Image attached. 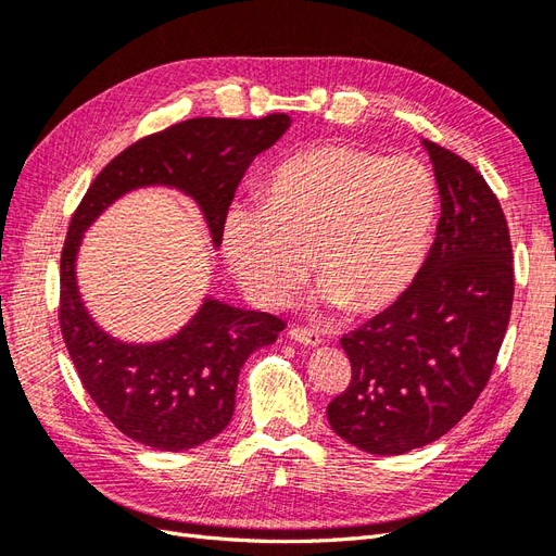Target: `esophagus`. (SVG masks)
Instances as JSON below:
<instances>
[{"label":"esophagus","instance_id":"1","mask_svg":"<svg viewBox=\"0 0 556 556\" xmlns=\"http://www.w3.org/2000/svg\"><path fill=\"white\" fill-rule=\"evenodd\" d=\"M290 339L299 345H308V348H317L319 343H323V339H319V333L313 331V329H306V327H292L290 329Z\"/></svg>","mask_w":556,"mask_h":556}]
</instances>
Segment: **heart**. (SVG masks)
<instances>
[{
  "label": "heart",
  "instance_id": "1",
  "mask_svg": "<svg viewBox=\"0 0 556 556\" xmlns=\"http://www.w3.org/2000/svg\"><path fill=\"white\" fill-rule=\"evenodd\" d=\"M435 182L422 162L323 143L268 174L264 204H237L223 250L241 288L282 306L313 268L317 299L348 313L390 304L422 264L435 215Z\"/></svg>",
  "mask_w": 556,
  "mask_h": 556
}]
</instances>
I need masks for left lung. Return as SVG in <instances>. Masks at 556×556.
Returning a JSON list of instances; mask_svg holds the SVG:
<instances>
[{"label": "left lung", "mask_w": 556, "mask_h": 556, "mask_svg": "<svg viewBox=\"0 0 556 556\" xmlns=\"http://www.w3.org/2000/svg\"><path fill=\"white\" fill-rule=\"evenodd\" d=\"M422 146L441 194L433 245L410 288L341 339L352 380L327 406L343 441L380 457L439 441L473 408L513 308V248L496 194L452 150Z\"/></svg>", "instance_id": "1"}]
</instances>
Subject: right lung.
I'll return each mask as SVG.
<instances>
[{
	"instance_id": "right-lung-1",
	"label": "right lung",
	"mask_w": 556,
	"mask_h": 556,
	"mask_svg": "<svg viewBox=\"0 0 556 556\" xmlns=\"http://www.w3.org/2000/svg\"><path fill=\"white\" fill-rule=\"evenodd\" d=\"M290 125L285 113L260 121H182L125 148L99 172L78 204L60 262L62 339L86 392L127 439L166 452L215 439L233 415L245 359L271 345L285 323L271 313L229 306L208 294L190 323L169 339H115L94 323L78 292L76 257L83 233L123 194L162 185L197 201L217 248L250 162Z\"/></svg>"
}]
</instances>
